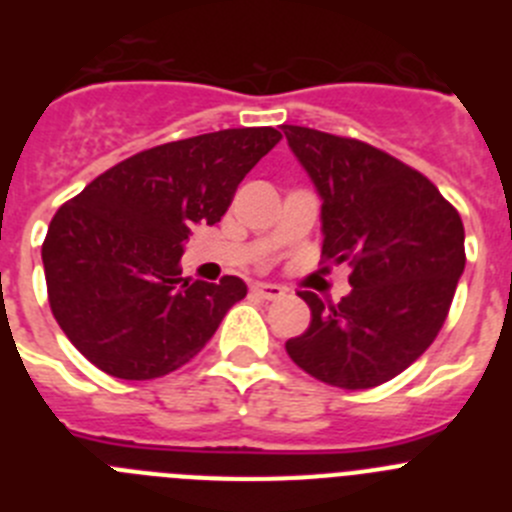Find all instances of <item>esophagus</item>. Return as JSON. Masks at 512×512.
Returning a JSON list of instances; mask_svg holds the SVG:
<instances>
[{"mask_svg": "<svg viewBox=\"0 0 512 512\" xmlns=\"http://www.w3.org/2000/svg\"><path fill=\"white\" fill-rule=\"evenodd\" d=\"M251 292L256 297H261V300H279V297H284V287H279V284H253Z\"/></svg>", "mask_w": 512, "mask_h": 512, "instance_id": "1", "label": "esophagus"}]
</instances>
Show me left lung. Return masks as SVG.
I'll use <instances>...</instances> for the list:
<instances>
[{"label": "left lung", "mask_w": 512, "mask_h": 512, "mask_svg": "<svg viewBox=\"0 0 512 512\" xmlns=\"http://www.w3.org/2000/svg\"><path fill=\"white\" fill-rule=\"evenodd\" d=\"M282 130L323 200V256L354 266V289L338 305L297 292L312 318L287 354L320 382L369 390L438 336L467 264L464 225L431 179L390 153L300 125Z\"/></svg>", "instance_id": "left-lung-1"}]
</instances>
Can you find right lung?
<instances>
[{"instance_id":"right-lung-1","label":"right lung","mask_w":512,"mask_h":512,"mask_svg":"<svg viewBox=\"0 0 512 512\" xmlns=\"http://www.w3.org/2000/svg\"><path fill=\"white\" fill-rule=\"evenodd\" d=\"M274 128H230L148 148L99 174L53 215L43 243L53 318L97 369L156 379L200 354L246 282H189L194 225H215Z\"/></svg>"}]
</instances>
